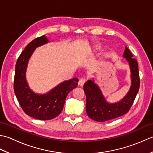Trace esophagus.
Returning a JSON list of instances; mask_svg holds the SVG:
<instances>
[{
  "label": "esophagus",
  "mask_w": 153,
  "mask_h": 153,
  "mask_svg": "<svg viewBox=\"0 0 153 153\" xmlns=\"http://www.w3.org/2000/svg\"><path fill=\"white\" fill-rule=\"evenodd\" d=\"M86 82V79L84 78V77H82V78H80L79 80V82H78V84L79 86H82L83 85V84L85 83V82Z\"/></svg>",
  "instance_id": "1"
}]
</instances>
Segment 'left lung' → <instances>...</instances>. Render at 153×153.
<instances>
[{"label":"left lung","mask_w":153,"mask_h":153,"mask_svg":"<svg viewBox=\"0 0 153 153\" xmlns=\"http://www.w3.org/2000/svg\"><path fill=\"white\" fill-rule=\"evenodd\" d=\"M123 57L129 62L131 70V86L129 91L121 101L109 104L104 98L99 87L92 80L84 84L83 89L86 95V112L90 118L97 122H105L126 114L134 103L140 85L137 61L133 58L131 52L126 47Z\"/></svg>","instance_id":"obj_1"}]
</instances>
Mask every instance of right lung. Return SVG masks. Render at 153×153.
<instances>
[{
  "label": "right lung",
  "instance_id": "1",
  "mask_svg": "<svg viewBox=\"0 0 153 153\" xmlns=\"http://www.w3.org/2000/svg\"><path fill=\"white\" fill-rule=\"evenodd\" d=\"M47 42L43 35L27 45L16 62L14 82L15 95L22 110L27 115L41 120H52L60 114L67 95L77 86L79 81L77 78L66 81L43 95H37L30 89L25 80L28 60L35 48Z\"/></svg>",
  "mask_w": 153,
  "mask_h": 153
}]
</instances>
